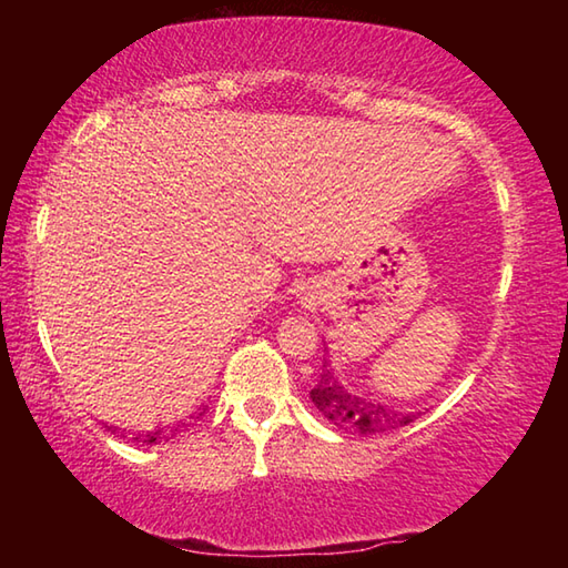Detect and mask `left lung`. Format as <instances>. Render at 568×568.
I'll return each instance as SVG.
<instances>
[{"mask_svg": "<svg viewBox=\"0 0 568 568\" xmlns=\"http://www.w3.org/2000/svg\"><path fill=\"white\" fill-rule=\"evenodd\" d=\"M313 406L318 408L325 418H328L335 428L343 434H361V436H376L388 434V430H398L408 423L416 420L423 410H398L386 403L368 400L355 393L345 390L341 381L335 378L331 368V361H323L321 381L315 383L311 390Z\"/></svg>", "mask_w": 568, "mask_h": 568, "instance_id": "obj_1", "label": "left lung"}]
</instances>
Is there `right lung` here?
I'll list each match as a JSON object with an SVG mask.
<instances>
[{
    "label": "right lung",
    "mask_w": 568,
    "mask_h": 568,
    "mask_svg": "<svg viewBox=\"0 0 568 568\" xmlns=\"http://www.w3.org/2000/svg\"><path fill=\"white\" fill-rule=\"evenodd\" d=\"M203 413H205V406H200L195 413H190L187 420H175V423H168V426H162V428L145 430V434H142V444H168V440L180 436L182 430H187L190 420L192 418H200V416H203Z\"/></svg>",
    "instance_id": "obj_1"
}]
</instances>
